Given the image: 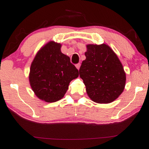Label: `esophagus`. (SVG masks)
Listing matches in <instances>:
<instances>
[{"label": "esophagus", "instance_id": "obj_1", "mask_svg": "<svg viewBox=\"0 0 149 149\" xmlns=\"http://www.w3.org/2000/svg\"><path fill=\"white\" fill-rule=\"evenodd\" d=\"M80 66H81V64H76V68L78 69V70H79V68H80Z\"/></svg>", "mask_w": 149, "mask_h": 149}]
</instances>
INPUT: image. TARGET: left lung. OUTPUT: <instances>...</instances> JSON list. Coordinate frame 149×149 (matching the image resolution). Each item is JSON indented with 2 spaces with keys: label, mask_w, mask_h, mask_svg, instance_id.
<instances>
[{
  "label": "left lung",
  "mask_w": 149,
  "mask_h": 149,
  "mask_svg": "<svg viewBox=\"0 0 149 149\" xmlns=\"http://www.w3.org/2000/svg\"><path fill=\"white\" fill-rule=\"evenodd\" d=\"M86 59L79 69L87 95L98 104L115 100L124 90L126 75L117 54L107 44L86 45Z\"/></svg>",
  "instance_id": "obj_1"
}]
</instances>
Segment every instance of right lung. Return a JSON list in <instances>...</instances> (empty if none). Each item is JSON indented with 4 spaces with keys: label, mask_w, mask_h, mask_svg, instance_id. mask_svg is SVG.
I'll return each mask as SVG.
<instances>
[{
    "label": "right lung",
    "mask_w": 149,
    "mask_h": 149,
    "mask_svg": "<svg viewBox=\"0 0 149 149\" xmlns=\"http://www.w3.org/2000/svg\"><path fill=\"white\" fill-rule=\"evenodd\" d=\"M61 47L53 40L48 42L38 50L30 66V86L36 97L46 102L62 99L70 81L79 77V70L62 54Z\"/></svg>",
    "instance_id": "add662e5"
}]
</instances>
